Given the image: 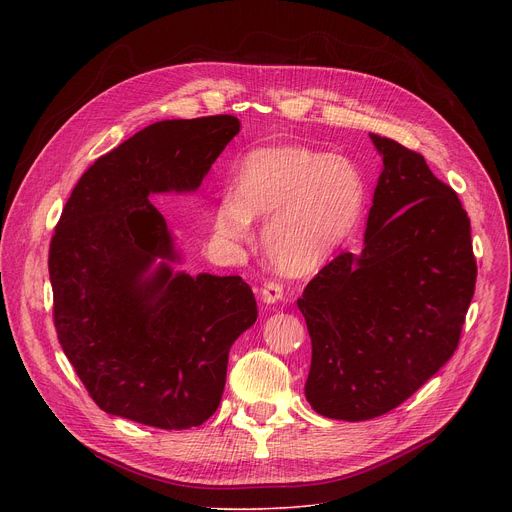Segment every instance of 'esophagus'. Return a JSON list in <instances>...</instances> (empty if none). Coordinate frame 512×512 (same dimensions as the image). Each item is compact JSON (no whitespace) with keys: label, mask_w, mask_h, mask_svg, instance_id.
<instances>
[{"label":"esophagus","mask_w":512,"mask_h":512,"mask_svg":"<svg viewBox=\"0 0 512 512\" xmlns=\"http://www.w3.org/2000/svg\"><path fill=\"white\" fill-rule=\"evenodd\" d=\"M259 294L263 304H277L279 300H283V287L277 281H265Z\"/></svg>","instance_id":"esophagus-1"}]
</instances>
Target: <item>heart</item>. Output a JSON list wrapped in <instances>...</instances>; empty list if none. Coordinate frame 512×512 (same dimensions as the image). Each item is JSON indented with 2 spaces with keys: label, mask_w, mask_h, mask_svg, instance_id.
I'll return each instance as SVG.
<instances>
[{
  "label": "heart",
  "mask_w": 512,
  "mask_h": 512,
  "mask_svg": "<svg viewBox=\"0 0 512 512\" xmlns=\"http://www.w3.org/2000/svg\"><path fill=\"white\" fill-rule=\"evenodd\" d=\"M364 198L367 186L348 158L306 145H269L239 162L233 194L216 206L214 229L229 243H247L253 218H267L269 263L283 275L308 277L348 241Z\"/></svg>",
  "instance_id": "obj_1"
}]
</instances>
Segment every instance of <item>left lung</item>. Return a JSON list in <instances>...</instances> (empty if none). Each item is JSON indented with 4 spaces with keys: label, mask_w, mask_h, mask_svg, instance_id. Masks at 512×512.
<instances>
[{
    "label": "left lung",
    "mask_w": 512,
    "mask_h": 512,
    "mask_svg": "<svg viewBox=\"0 0 512 512\" xmlns=\"http://www.w3.org/2000/svg\"><path fill=\"white\" fill-rule=\"evenodd\" d=\"M383 170L360 255L340 253L298 308L312 338L306 399L364 421L409 399L452 358L476 285L470 218L423 156L371 133Z\"/></svg>",
    "instance_id": "obj_1"
}]
</instances>
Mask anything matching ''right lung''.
I'll return each instance as SVG.
<instances>
[{
  "label": "right lung",
  "instance_id": "right-lung-1",
  "mask_svg": "<svg viewBox=\"0 0 512 512\" xmlns=\"http://www.w3.org/2000/svg\"><path fill=\"white\" fill-rule=\"evenodd\" d=\"M233 115L152 123L72 190L48 271L60 346L109 415L160 429L202 425L221 403L233 342L257 304L239 275H190L152 194L200 188L239 133Z\"/></svg>",
  "mask_w": 512,
  "mask_h": 512
}]
</instances>
